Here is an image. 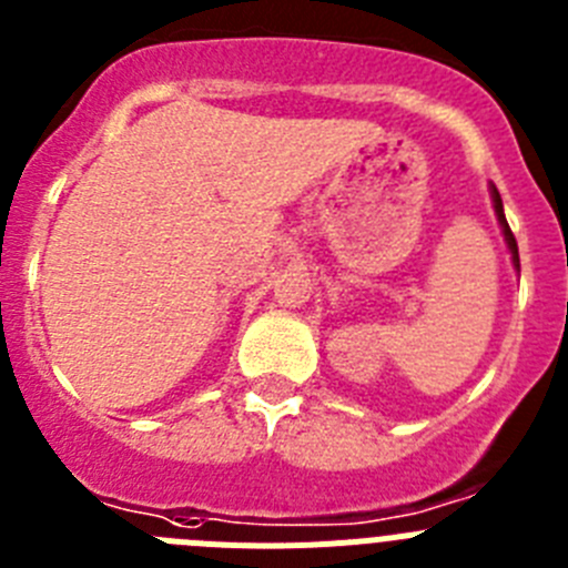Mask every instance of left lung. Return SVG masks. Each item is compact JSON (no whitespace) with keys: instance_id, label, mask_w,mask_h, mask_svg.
Listing matches in <instances>:
<instances>
[{"instance_id":"left-lung-1","label":"left lung","mask_w":568,"mask_h":568,"mask_svg":"<svg viewBox=\"0 0 568 568\" xmlns=\"http://www.w3.org/2000/svg\"><path fill=\"white\" fill-rule=\"evenodd\" d=\"M491 204H495V215H498L500 227H504V239L506 244H509L511 250V264H515V270L520 273V258H518V241H515V235H511L509 224H506V215H504V202H500V193L495 187H491Z\"/></svg>"}]
</instances>
